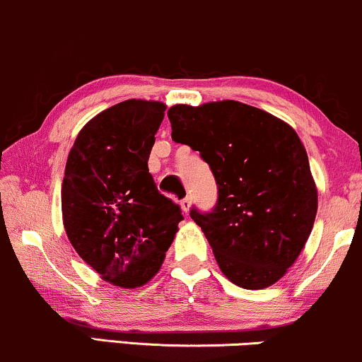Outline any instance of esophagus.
Returning <instances> with one entry per match:
<instances>
[{
	"mask_svg": "<svg viewBox=\"0 0 362 362\" xmlns=\"http://www.w3.org/2000/svg\"><path fill=\"white\" fill-rule=\"evenodd\" d=\"M190 206H192V199H190V197H185L184 200H180V209H182V212H184L185 216H189Z\"/></svg>",
	"mask_w": 362,
	"mask_h": 362,
	"instance_id": "34e87169",
	"label": "esophagus"
}]
</instances>
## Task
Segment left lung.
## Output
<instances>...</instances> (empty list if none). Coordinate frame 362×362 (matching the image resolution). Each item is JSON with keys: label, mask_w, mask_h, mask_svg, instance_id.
Segmentation results:
<instances>
[{"label": "left lung", "mask_w": 362, "mask_h": 362, "mask_svg": "<svg viewBox=\"0 0 362 362\" xmlns=\"http://www.w3.org/2000/svg\"><path fill=\"white\" fill-rule=\"evenodd\" d=\"M173 141L199 151L214 173V211L190 217L229 281L272 286L305 246L317 216V185L302 139L288 123L239 101L168 110Z\"/></svg>", "instance_id": "1"}]
</instances>
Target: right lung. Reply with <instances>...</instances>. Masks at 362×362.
Instances as JSON below:
<instances>
[{
  "label": "right lung",
  "instance_id": "add662e5",
  "mask_svg": "<svg viewBox=\"0 0 362 362\" xmlns=\"http://www.w3.org/2000/svg\"><path fill=\"white\" fill-rule=\"evenodd\" d=\"M163 103L128 99L107 107L77 134L62 182V221L77 255L104 281L138 288L162 268L180 207L148 172Z\"/></svg>",
  "mask_w": 362,
  "mask_h": 362
}]
</instances>
